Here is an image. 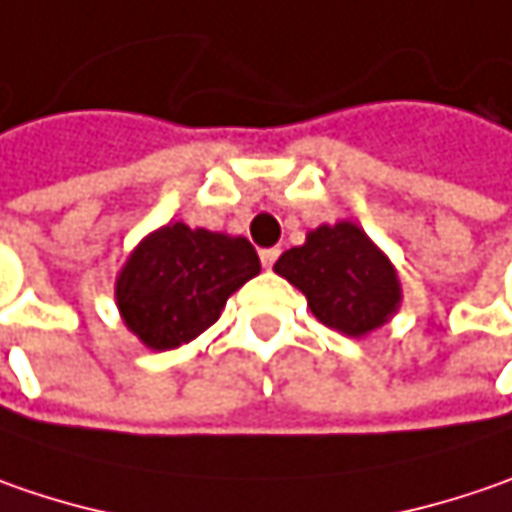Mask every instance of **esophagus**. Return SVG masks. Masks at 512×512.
Masks as SVG:
<instances>
[{
  "instance_id": "34e87169",
  "label": "esophagus",
  "mask_w": 512,
  "mask_h": 512,
  "mask_svg": "<svg viewBox=\"0 0 512 512\" xmlns=\"http://www.w3.org/2000/svg\"><path fill=\"white\" fill-rule=\"evenodd\" d=\"M279 253H282L279 247H267V250H259V259H262V265H265L267 270H270V267L276 265V259H279Z\"/></svg>"
}]
</instances>
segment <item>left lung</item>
I'll return each mask as SVG.
<instances>
[{"mask_svg":"<svg viewBox=\"0 0 512 512\" xmlns=\"http://www.w3.org/2000/svg\"><path fill=\"white\" fill-rule=\"evenodd\" d=\"M273 270L305 293L310 313L322 325L353 339L387 325L402 305L393 262L347 219L310 230L305 245L285 250Z\"/></svg>","mask_w":512,"mask_h":512,"instance_id":"1","label":"left lung"}]
</instances>
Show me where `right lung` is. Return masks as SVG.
I'll return each instance as SVG.
<instances>
[{
    "label": "right lung",
    "instance_id": "obj_1",
    "mask_svg": "<svg viewBox=\"0 0 512 512\" xmlns=\"http://www.w3.org/2000/svg\"><path fill=\"white\" fill-rule=\"evenodd\" d=\"M259 270V256L245 236L168 222L130 250L113 296L139 342L150 350H173L205 333L227 299Z\"/></svg>",
    "mask_w": 512,
    "mask_h": 512
}]
</instances>
